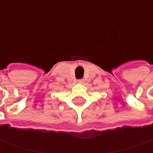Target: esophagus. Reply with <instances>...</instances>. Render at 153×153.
I'll return each instance as SVG.
<instances>
[{
    "label": "esophagus",
    "instance_id": "esophagus-1",
    "mask_svg": "<svg viewBox=\"0 0 153 153\" xmlns=\"http://www.w3.org/2000/svg\"><path fill=\"white\" fill-rule=\"evenodd\" d=\"M77 82H78L79 83H83V82H84V80H83V79H79L78 81H77Z\"/></svg>",
    "mask_w": 153,
    "mask_h": 153
}]
</instances>
